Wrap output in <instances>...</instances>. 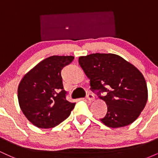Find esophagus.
Here are the masks:
<instances>
[{
	"mask_svg": "<svg viewBox=\"0 0 158 158\" xmlns=\"http://www.w3.org/2000/svg\"><path fill=\"white\" fill-rule=\"evenodd\" d=\"M86 99H88V100H90V101H93V100H94V99H95V97H94V94H88L86 96Z\"/></svg>",
	"mask_w": 158,
	"mask_h": 158,
	"instance_id": "34e87169",
	"label": "esophagus"
}]
</instances>
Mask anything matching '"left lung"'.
<instances>
[{
    "label": "left lung",
    "instance_id": "8db88e82",
    "mask_svg": "<svg viewBox=\"0 0 158 158\" xmlns=\"http://www.w3.org/2000/svg\"><path fill=\"white\" fill-rule=\"evenodd\" d=\"M79 63L90 79L91 90L108 106L106 115L100 120L114 128L135 121L148 99L146 80L138 69L112 53L80 56Z\"/></svg>",
    "mask_w": 158,
    "mask_h": 158
}]
</instances>
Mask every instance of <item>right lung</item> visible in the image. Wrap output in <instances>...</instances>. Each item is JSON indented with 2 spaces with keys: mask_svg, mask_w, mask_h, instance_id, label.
Listing matches in <instances>:
<instances>
[{
  "mask_svg": "<svg viewBox=\"0 0 158 158\" xmlns=\"http://www.w3.org/2000/svg\"><path fill=\"white\" fill-rule=\"evenodd\" d=\"M73 56H52L24 75L18 88L20 108L27 119L41 128H53L66 119L76 103L66 99L61 77L63 68Z\"/></svg>",
  "mask_w": 158,
  "mask_h": 158,
  "instance_id": "obj_1",
  "label": "right lung"
}]
</instances>
